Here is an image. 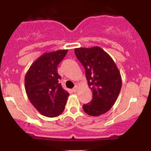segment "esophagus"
<instances>
[{
  "label": "esophagus",
  "mask_w": 151,
  "mask_h": 151,
  "mask_svg": "<svg viewBox=\"0 0 151 151\" xmlns=\"http://www.w3.org/2000/svg\"><path fill=\"white\" fill-rule=\"evenodd\" d=\"M78 85H76V86H75V87L73 88V91H74V92H77V91H78Z\"/></svg>",
  "instance_id": "esophagus-1"
}]
</instances>
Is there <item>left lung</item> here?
<instances>
[{
    "label": "left lung",
    "mask_w": 151,
    "mask_h": 151,
    "mask_svg": "<svg viewBox=\"0 0 151 151\" xmlns=\"http://www.w3.org/2000/svg\"><path fill=\"white\" fill-rule=\"evenodd\" d=\"M75 54L85 68L93 94L91 102L83 105L84 111L93 116L102 115L111 109L120 92V73L111 57L99 47L76 48Z\"/></svg>",
    "instance_id": "obj_1"
}]
</instances>
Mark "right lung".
Listing matches in <instances>:
<instances>
[{
	"mask_svg": "<svg viewBox=\"0 0 151 151\" xmlns=\"http://www.w3.org/2000/svg\"><path fill=\"white\" fill-rule=\"evenodd\" d=\"M68 50L45 53L29 67L25 77V87L29 101L41 114L47 117L60 115L69 94L63 88L57 66Z\"/></svg>",
	"mask_w": 151,
	"mask_h": 151,
	"instance_id": "add662e5",
	"label": "right lung"
}]
</instances>
